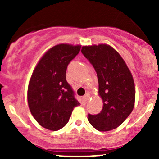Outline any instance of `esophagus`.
<instances>
[{
	"label": "esophagus",
	"mask_w": 159,
	"mask_h": 159,
	"mask_svg": "<svg viewBox=\"0 0 159 159\" xmlns=\"http://www.w3.org/2000/svg\"><path fill=\"white\" fill-rule=\"evenodd\" d=\"M90 97H91V94H89V93H88V94H84V101H89V98H90Z\"/></svg>",
	"instance_id": "34e87169"
}]
</instances>
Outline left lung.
<instances>
[{"label":"left lung","mask_w":159,"mask_h":159,"mask_svg":"<svg viewBox=\"0 0 159 159\" xmlns=\"http://www.w3.org/2000/svg\"><path fill=\"white\" fill-rule=\"evenodd\" d=\"M81 53L92 65L98 80L103 108L98 115H88L90 124L100 131L121 125L132 111L135 100L131 71L118 51L107 44L83 46Z\"/></svg>","instance_id":"left-lung-1"}]
</instances>
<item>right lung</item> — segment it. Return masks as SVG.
Here are the masks:
<instances>
[{
	"label": "right lung",
	"mask_w": 159,
	"mask_h": 159,
	"mask_svg": "<svg viewBox=\"0 0 159 159\" xmlns=\"http://www.w3.org/2000/svg\"><path fill=\"white\" fill-rule=\"evenodd\" d=\"M81 46L61 44L44 54L32 73L28 102L34 119L45 129L57 131L66 125L74 108L80 105L66 80L68 64Z\"/></svg>",
	"instance_id": "add662e5"
}]
</instances>
